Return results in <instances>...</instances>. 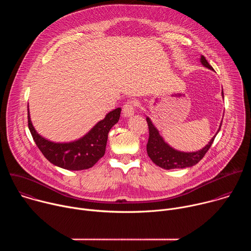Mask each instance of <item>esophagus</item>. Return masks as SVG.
Here are the masks:
<instances>
[{"label":"esophagus","instance_id":"obj_1","mask_svg":"<svg viewBox=\"0 0 251 251\" xmlns=\"http://www.w3.org/2000/svg\"><path fill=\"white\" fill-rule=\"evenodd\" d=\"M137 106H138V103L135 100H128L127 102H125V104L122 107L123 115L125 117H129V116L133 115Z\"/></svg>","mask_w":251,"mask_h":251}]
</instances>
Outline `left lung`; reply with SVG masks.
I'll return each mask as SVG.
<instances>
[{
    "instance_id": "1",
    "label": "left lung",
    "mask_w": 251,
    "mask_h": 251,
    "mask_svg": "<svg viewBox=\"0 0 251 251\" xmlns=\"http://www.w3.org/2000/svg\"><path fill=\"white\" fill-rule=\"evenodd\" d=\"M201 61L205 67L213 70L212 66L207 62V60L203 55L201 56ZM222 93L224 96V91ZM146 121L148 123V128H149L147 154L150 157V159L153 161V163H155L157 166L165 170L183 169V168L197 165L204 157V155L206 154V152L208 151V149L210 148L211 144L213 143L214 138H216V136H214L203 149L198 152H193V153L178 152L171 148L168 144H166L163 138L160 136L158 130L154 127V125L152 124L151 120L148 117L146 118ZM221 126H220V129H221Z\"/></svg>"
}]
</instances>
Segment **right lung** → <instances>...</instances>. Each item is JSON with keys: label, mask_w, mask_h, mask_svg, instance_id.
Listing matches in <instances>:
<instances>
[{"label": "right lung", "mask_w": 251, "mask_h": 251, "mask_svg": "<svg viewBox=\"0 0 251 251\" xmlns=\"http://www.w3.org/2000/svg\"><path fill=\"white\" fill-rule=\"evenodd\" d=\"M121 108H116L98 122L88 134L71 143H53L40 136L34 130L28 113L27 124L33 141L43 155L53 165L70 171L86 170L104 156L110 129L118 122Z\"/></svg>", "instance_id": "1"}]
</instances>
